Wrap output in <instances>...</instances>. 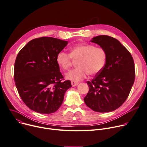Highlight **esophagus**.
Wrapping results in <instances>:
<instances>
[{
	"label": "esophagus",
	"mask_w": 147,
	"mask_h": 147,
	"mask_svg": "<svg viewBox=\"0 0 147 147\" xmlns=\"http://www.w3.org/2000/svg\"><path fill=\"white\" fill-rule=\"evenodd\" d=\"M71 86H73V87H75V86H77L78 84V82H74V81H71Z\"/></svg>",
	"instance_id": "1"
}]
</instances>
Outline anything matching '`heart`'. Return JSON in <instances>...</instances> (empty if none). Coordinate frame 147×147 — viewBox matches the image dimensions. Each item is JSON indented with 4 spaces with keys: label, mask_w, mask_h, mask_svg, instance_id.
Instances as JSON below:
<instances>
[{
    "label": "heart",
    "mask_w": 147,
    "mask_h": 147,
    "mask_svg": "<svg viewBox=\"0 0 147 147\" xmlns=\"http://www.w3.org/2000/svg\"><path fill=\"white\" fill-rule=\"evenodd\" d=\"M106 50L102 47L83 44L73 46L70 54L64 51L58 53L56 61L63 70H69L74 61L76 67L65 74V78L77 82L84 78L87 74L96 75L104 68L107 61Z\"/></svg>",
    "instance_id": "heart-1"
}]
</instances>
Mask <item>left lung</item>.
<instances>
[{
    "instance_id": "8db88e82",
    "label": "left lung",
    "mask_w": 147,
    "mask_h": 147,
    "mask_svg": "<svg viewBox=\"0 0 147 147\" xmlns=\"http://www.w3.org/2000/svg\"><path fill=\"white\" fill-rule=\"evenodd\" d=\"M91 42L103 47L107 57L103 69L87 82L89 91L84 101L93 111L111 112L119 108L129 96L135 80L134 60L129 51L111 36H98Z\"/></svg>"
}]
</instances>
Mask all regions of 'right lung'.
<instances>
[{"instance_id":"add662e5","label":"right lung","mask_w":147,"mask_h":147,"mask_svg":"<svg viewBox=\"0 0 147 147\" xmlns=\"http://www.w3.org/2000/svg\"><path fill=\"white\" fill-rule=\"evenodd\" d=\"M68 42L50 37L32 40L19 52L14 67L15 84L24 103L37 113L49 114L61 105L66 90L71 87L56 61Z\"/></svg>"}]
</instances>
